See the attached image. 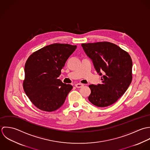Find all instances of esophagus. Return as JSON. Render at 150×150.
Here are the masks:
<instances>
[{"instance_id":"1","label":"esophagus","mask_w":150,"mask_h":150,"mask_svg":"<svg viewBox=\"0 0 150 150\" xmlns=\"http://www.w3.org/2000/svg\"><path fill=\"white\" fill-rule=\"evenodd\" d=\"M83 86V85L81 84V83H76V84H75V87L77 88H81Z\"/></svg>"}]
</instances>
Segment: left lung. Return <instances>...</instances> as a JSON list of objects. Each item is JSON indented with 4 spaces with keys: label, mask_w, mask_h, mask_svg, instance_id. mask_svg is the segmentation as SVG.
<instances>
[{
    "label": "left lung",
    "mask_w": 150,
    "mask_h": 150,
    "mask_svg": "<svg viewBox=\"0 0 150 150\" xmlns=\"http://www.w3.org/2000/svg\"><path fill=\"white\" fill-rule=\"evenodd\" d=\"M81 46L101 76L102 83L89 86V100L98 107L113 104L132 82L133 63L130 55L115 44L107 42L82 43Z\"/></svg>",
    "instance_id": "8db88e82"
}]
</instances>
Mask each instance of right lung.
<instances>
[{
  "mask_svg": "<svg viewBox=\"0 0 150 150\" xmlns=\"http://www.w3.org/2000/svg\"><path fill=\"white\" fill-rule=\"evenodd\" d=\"M76 45L54 43L32 54L27 60L24 90L39 109L52 112L59 109L72 90V86L58 78Z\"/></svg>",
  "mask_w": 150,
  "mask_h": 150,
  "instance_id": "1",
  "label": "right lung"
}]
</instances>
